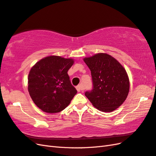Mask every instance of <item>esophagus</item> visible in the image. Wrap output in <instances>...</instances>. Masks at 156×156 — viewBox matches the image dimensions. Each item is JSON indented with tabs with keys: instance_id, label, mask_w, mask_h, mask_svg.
<instances>
[{
	"instance_id": "esophagus-1",
	"label": "esophagus",
	"mask_w": 156,
	"mask_h": 156,
	"mask_svg": "<svg viewBox=\"0 0 156 156\" xmlns=\"http://www.w3.org/2000/svg\"><path fill=\"white\" fill-rule=\"evenodd\" d=\"M76 89H77V90L78 92H80V91L83 90V87H82V86H81V85H77V86L76 87Z\"/></svg>"
}]
</instances>
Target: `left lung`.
<instances>
[{
  "label": "left lung",
  "mask_w": 156,
  "mask_h": 156,
  "mask_svg": "<svg viewBox=\"0 0 156 156\" xmlns=\"http://www.w3.org/2000/svg\"><path fill=\"white\" fill-rule=\"evenodd\" d=\"M84 62L91 71L92 89L85 95L100 111L111 112L119 108L127 98L129 80L120 63L107 54L99 53Z\"/></svg>",
  "instance_id": "left-lung-1"
}]
</instances>
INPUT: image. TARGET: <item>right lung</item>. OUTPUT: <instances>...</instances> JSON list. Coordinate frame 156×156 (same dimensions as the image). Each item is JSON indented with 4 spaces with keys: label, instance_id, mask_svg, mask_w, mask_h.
Returning a JSON list of instances; mask_svg holds the SVG:
<instances>
[{
    "label": "right lung",
    "instance_id": "add662e5",
    "mask_svg": "<svg viewBox=\"0 0 156 156\" xmlns=\"http://www.w3.org/2000/svg\"><path fill=\"white\" fill-rule=\"evenodd\" d=\"M73 59L50 56L36 63L29 71L28 91L33 102L44 112L64 109L77 94L68 74Z\"/></svg>",
    "mask_w": 156,
    "mask_h": 156
}]
</instances>
